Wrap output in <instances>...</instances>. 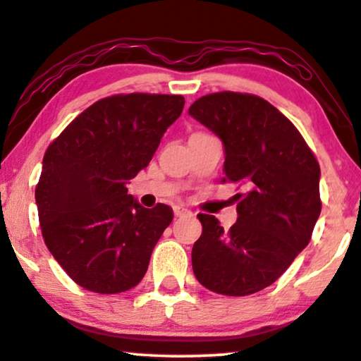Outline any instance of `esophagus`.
I'll list each match as a JSON object with an SVG mask.
<instances>
[{
  "instance_id": "1",
  "label": "esophagus",
  "mask_w": 361,
  "mask_h": 361,
  "mask_svg": "<svg viewBox=\"0 0 361 361\" xmlns=\"http://www.w3.org/2000/svg\"><path fill=\"white\" fill-rule=\"evenodd\" d=\"M173 212H175L176 217H190V216H192V212L190 209H186V207H183V206H175Z\"/></svg>"
}]
</instances>
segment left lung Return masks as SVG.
Instances as JSON below:
<instances>
[{
    "label": "left lung",
    "instance_id": "obj_1",
    "mask_svg": "<svg viewBox=\"0 0 361 361\" xmlns=\"http://www.w3.org/2000/svg\"><path fill=\"white\" fill-rule=\"evenodd\" d=\"M190 114L221 137L222 181L243 188L237 222L229 231L211 214H197L202 233L191 262L202 286L226 296H247L275 283L307 245L321 214L314 152L286 116L250 93L201 96Z\"/></svg>",
    "mask_w": 361,
    "mask_h": 361
}]
</instances>
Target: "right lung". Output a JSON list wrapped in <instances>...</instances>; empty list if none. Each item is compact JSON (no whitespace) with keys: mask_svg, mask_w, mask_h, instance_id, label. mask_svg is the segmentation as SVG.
<instances>
[{"mask_svg":"<svg viewBox=\"0 0 361 361\" xmlns=\"http://www.w3.org/2000/svg\"><path fill=\"white\" fill-rule=\"evenodd\" d=\"M183 106L181 94L108 96L45 150L35 186L40 229L50 253L81 288L118 294L144 278L173 211L161 202L145 209L126 185L149 165Z\"/></svg>","mask_w":361,"mask_h":361,"instance_id":"add662e5","label":"right lung"}]
</instances>
